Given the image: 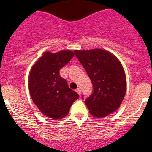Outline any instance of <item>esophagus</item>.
Here are the masks:
<instances>
[{
  "label": "esophagus",
  "instance_id": "1",
  "mask_svg": "<svg viewBox=\"0 0 152 152\" xmlns=\"http://www.w3.org/2000/svg\"><path fill=\"white\" fill-rule=\"evenodd\" d=\"M76 92L78 93V94L80 95L81 94V89L80 88H77L76 90Z\"/></svg>",
  "mask_w": 152,
  "mask_h": 152
}]
</instances>
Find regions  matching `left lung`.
<instances>
[{"label": "left lung", "instance_id": "left-lung-1", "mask_svg": "<svg viewBox=\"0 0 152 152\" xmlns=\"http://www.w3.org/2000/svg\"><path fill=\"white\" fill-rule=\"evenodd\" d=\"M74 53L93 85V92L85 101L90 114L104 118L117 110L126 88L125 73L118 59L102 49L75 50Z\"/></svg>", "mask_w": 152, "mask_h": 152}]
</instances>
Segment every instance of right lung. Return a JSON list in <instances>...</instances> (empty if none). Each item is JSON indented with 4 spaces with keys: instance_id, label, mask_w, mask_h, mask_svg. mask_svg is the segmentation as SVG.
<instances>
[{
    "instance_id": "1",
    "label": "right lung",
    "mask_w": 152,
    "mask_h": 152,
    "mask_svg": "<svg viewBox=\"0 0 152 152\" xmlns=\"http://www.w3.org/2000/svg\"><path fill=\"white\" fill-rule=\"evenodd\" d=\"M74 56L70 50L45 52L34 65L29 75L31 97L41 113L54 120L66 116L79 94L70 88L59 70Z\"/></svg>"
}]
</instances>
